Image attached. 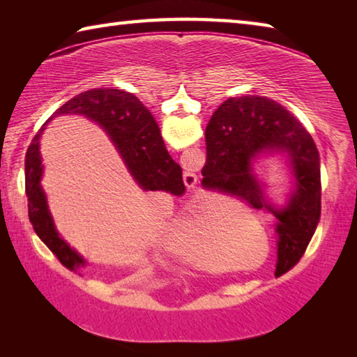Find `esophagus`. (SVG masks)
Wrapping results in <instances>:
<instances>
[{"label":"esophagus","mask_w":357,"mask_h":357,"mask_svg":"<svg viewBox=\"0 0 357 357\" xmlns=\"http://www.w3.org/2000/svg\"><path fill=\"white\" fill-rule=\"evenodd\" d=\"M183 181L187 189H195L197 185V174L192 173V170H185L183 173Z\"/></svg>","instance_id":"obj_1"}]
</instances>
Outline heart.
<instances>
[{
  "instance_id": "obj_1",
  "label": "heart",
  "mask_w": 357,
  "mask_h": 357,
  "mask_svg": "<svg viewBox=\"0 0 357 357\" xmlns=\"http://www.w3.org/2000/svg\"><path fill=\"white\" fill-rule=\"evenodd\" d=\"M257 225L255 217L239 204L204 200L174 223L168 238V250L184 263L222 268L227 264L222 257L225 238L233 239L236 245L250 247L252 253H258V244L247 239V236H259Z\"/></svg>"
}]
</instances>
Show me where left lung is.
<instances>
[{
	"instance_id": "obj_1",
	"label": "left lung",
	"mask_w": 357,
	"mask_h": 357,
	"mask_svg": "<svg viewBox=\"0 0 357 357\" xmlns=\"http://www.w3.org/2000/svg\"><path fill=\"white\" fill-rule=\"evenodd\" d=\"M206 164L203 184L243 198L252 208L275 217L277 269L299 261L321 215L319 154L312 135L277 102L243 96L217 108L206 126ZM279 155L292 178L283 205L265 195V181L255 164L261 156Z\"/></svg>"
}]
</instances>
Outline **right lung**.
<instances>
[{
    "mask_svg": "<svg viewBox=\"0 0 357 357\" xmlns=\"http://www.w3.org/2000/svg\"><path fill=\"white\" fill-rule=\"evenodd\" d=\"M61 114H82L100 126L140 189L165 190L173 195H181L185 187L183 170L168 154L155 119L134 94L123 89L98 88L78 94L59 107L34 135L26 151L25 190L29 222L33 223L36 234L55 253L63 266L77 273L86 266V259L59 236L48 209L47 195L40 185L44 176L40 135L45 126Z\"/></svg>",
    "mask_w": 357,
    "mask_h": 357,
    "instance_id": "1",
    "label": "right lung"
}]
</instances>
